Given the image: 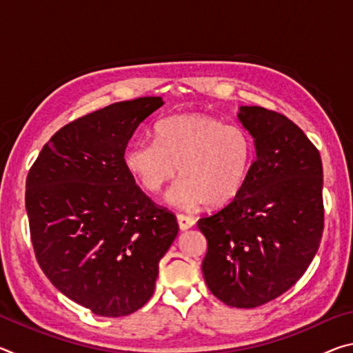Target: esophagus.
Segmentation results:
<instances>
[{"label":"esophagus","instance_id":"obj_1","mask_svg":"<svg viewBox=\"0 0 353 353\" xmlns=\"http://www.w3.org/2000/svg\"><path fill=\"white\" fill-rule=\"evenodd\" d=\"M177 223H179V227H181L182 230H187V229H190V227L194 225L196 221H194L193 216H188V214L179 213L177 214Z\"/></svg>","mask_w":353,"mask_h":353}]
</instances>
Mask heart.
Returning a JSON list of instances; mask_svg holds the SVG:
<instances>
[{
    "label": "heart",
    "instance_id": "obj_1",
    "mask_svg": "<svg viewBox=\"0 0 353 353\" xmlns=\"http://www.w3.org/2000/svg\"><path fill=\"white\" fill-rule=\"evenodd\" d=\"M128 170L149 193H159L177 174L171 204L223 207L241 193L254 163V141L240 126L223 124L199 113L162 119L154 128V143L130 145Z\"/></svg>",
    "mask_w": 353,
    "mask_h": 353
}]
</instances>
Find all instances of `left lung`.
I'll use <instances>...</instances> for the list:
<instances>
[{
  "mask_svg": "<svg viewBox=\"0 0 353 353\" xmlns=\"http://www.w3.org/2000/svg\"><path fill=\"white\" fill-rule=\"evenodd\" d=\"M256 159L241 193L198 221L207 238L208 290L225 305L254 308L288 291L307 271L324 232L322 162L303 130L265 107L238 113Z\"/></svg>",
  "mask_w": 353,
  "mask_h": 353,
  "instance_id": "obj_1",
  "label": "left lung"
}]
</instances>
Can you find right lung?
<instances>
[{"mask_svg":"<svg viewBox=\"0 0 353 353\" xmlns=\"http://www.w3.org/2000/svg\"><path fill=\"white\" fill-rule=\"evenodd\" d=\"M162 98L123 101L65 124L26 177L35 259L56 288L94 314L118 318L151 299L176 214L143 193L124 162Z\"/></svg>","mask_w":353,"mask_h":353,"instance_id":"1","label":"right lung"}]
</instances>
